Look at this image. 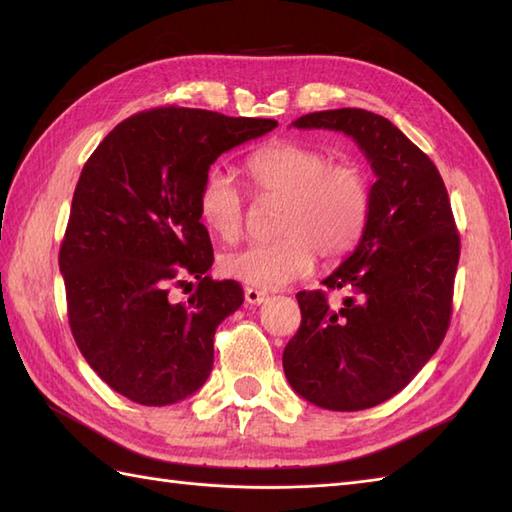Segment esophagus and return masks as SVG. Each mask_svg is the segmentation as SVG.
I'll return each mask as SVG.
<instances>
[{
  "label": "esophagus",
  "instance_id": "obj_1",
  "mask_svg": "<svg viewBox=\"0 0 512 512\" xmlns=\"http://www.w3.org/2000/svg\"><path fill=\"white\" fill-rule=\"evenodd\" d=\"M244 299L250 306H259V303H264L268 299V295L264 290H257V288H246L244 290Z\"/></svg>",
  "mask_w": 512,
  "mask_h": 512
}]
</instances>
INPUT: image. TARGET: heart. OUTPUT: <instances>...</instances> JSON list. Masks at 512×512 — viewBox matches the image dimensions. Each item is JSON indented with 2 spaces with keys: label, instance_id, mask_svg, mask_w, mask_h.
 <instances>
[{
  "label": "heart",
  "instance_id": "1",
  "mask_svg": "<svg viewBox=\"0 0 512 512\" xmlns=\"http://www.w3.org/2000/svg\"><path fill=\"white\" fill-rule=\"evenodd\" d=\"M253 189L279 198L275 233L268 242L226 250L220 270L255 288H281L303 277L314 262H336L363 235L369 215V180L352 162H332L325 149L277 140L246 160ZM246 200L231 173L211 169L198 193V215L209 231L231 242L242 231Z\"/></svg>",
  "mask_w": 512,
  "mask_h": 512
}]
</instances>
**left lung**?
Returning a JSON list of instances; mask_svg holds the SVG:
<instances>
[{
  "label": "left lung",
  "instance_id": "8db88e82",
  "mask_svg": "<svg viewBox=\"0 0 512 512\" xmlns=\"http://www.w3.org/2000/svg\"><path fill=\"white\" fill-rule=\"evenodd\" d=\"M297 129L354 138L376 182L354 253L297 295L301 325L284 350V372L301 398L332 411L376 407L405 389L449 330L460 235L431 158L400 129L356 107L297 118Z\"/></svg>",
  "mask_w": 512,
  "mask_h": 512
}]
</instances>
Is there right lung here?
I'll return each instance as SVG.
<instances>
[{
  "label": "right lung",
  "instance_id": "add662e5",
  "mask_svg": "<svg viewBox=\"0 0 512 512\" xmlns=\"http://www.w3.org/2000/svg\"><path fill=\"white\" fill-rule=\"evenodd\" d=\"M275 127L156 107L118 123L85 162L59 250L70 330L94 372L138 405H173L211 374L215 330L244 290L206 275L213 246L198 193L217 156ZM182 272L199 288L173 302Z\"/></svg>",
  "mask_w": 512,
  "mask_h": 512
}]
</instances>
